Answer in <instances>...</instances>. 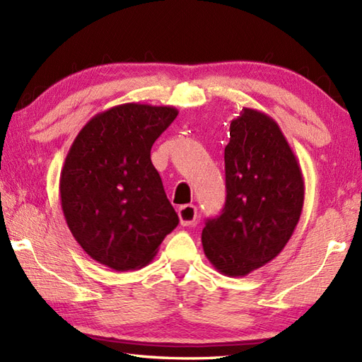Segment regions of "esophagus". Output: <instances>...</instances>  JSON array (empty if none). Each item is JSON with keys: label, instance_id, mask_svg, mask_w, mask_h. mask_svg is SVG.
<instances>
[{"label": "esophagus", "instance_id": "34e87169", "mask_svg": "<svg viewBox=\"0 0 362 362\" xmlns=\"http://www.w3.org/2000/svg\"><path fill=\"white\" fill-rule=\"evenodd\" d=\"M177 213H179V219H180V224L183 227H189L193 226L196 222V218H197V209L194 205H182L179 210H177Z\"/></svg>", "mask_w": 362, "mask_h": 362}]
</instances>
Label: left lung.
<instances>
[{
    "label": "left lung",
    "mask_w": 362,
    "mask_h": 362,
    "mask_svg": "<svg viewBox=\"0 0 362 362\" xmlns=\"http://www.w3.org/2000/svg\"><path fill=\"white\" fill-rule=\"evenodd\" d=\"M226 205L202 230L205 257L227 276H244L284 249L298 224L305 185L279 124L244 107L224 151Z\"/></svg>",
    "instance_id": "1"
}]
</instances>
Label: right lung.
<instances>
[{
  "mask_svg": "<svg viewBox=\"0 0 362 362\" xmlns=\"http://www.w3.org/2000/svg\"><path fill=\"white\" fill-rule=\"evenodd\" d=\"M169 105L127 103L95 115L60 173V204L74 240L99 264L135 271L179 224L151 148L175 119Z\"/></svg>",
  "mask_w": 362,
  "mask_h": 362,
  "instance_id": "1",
  "label": "right lung"
}]
</instances>
